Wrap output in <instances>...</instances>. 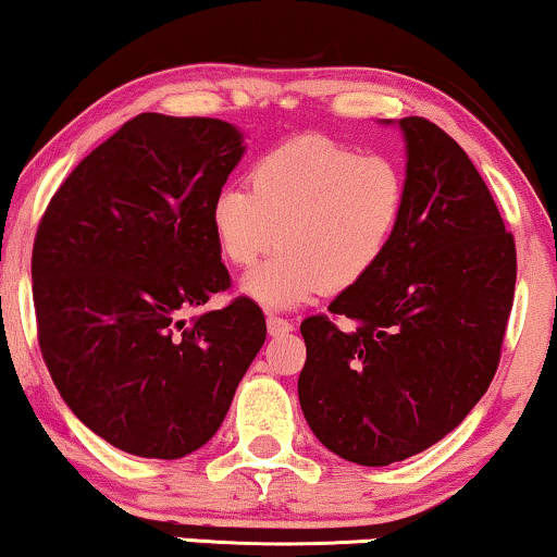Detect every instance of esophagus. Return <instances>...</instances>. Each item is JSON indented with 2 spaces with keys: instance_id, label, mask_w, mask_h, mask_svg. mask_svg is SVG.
Masks as SVG:
<instances>
[{
  "instance_id": "34e87169",
  "label": "esophagus",
  "mask_w": 557,
  "mask_h": 557,
  "mask_svg": "<svg viewBox=\"0 0 557 557\" xmlns=\"http://www.w3.org/2000/svg\"><path fill=\"white\" fill-rule=\"evenodd\" d=\"M267 331H270V336H287L293 331V323L280 319V315H267Z\"/></svg>"
}]
</instances>
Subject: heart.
<instances>
[{"label":"heart","mask_w":557,"mask_h":557,"mask_svg":"<svg viewBox=\"0 0 557 557\" xmlns=\"http://www.w3.org/2000/svg\"><path fill=\"white\" fill-rule=\"evenodd\" d=\"M251 189L223 187L210 206L221 255L255 264L242 293L290 311L321 290L342 293L383 262L406 208V177L388 157H360L329 138H295L251 166Z\"/></svg>","instance_id":"obj_1"}]
</instances>
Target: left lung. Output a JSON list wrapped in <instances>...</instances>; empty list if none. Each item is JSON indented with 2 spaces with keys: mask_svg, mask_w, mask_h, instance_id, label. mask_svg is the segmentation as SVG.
Returning <instances> with one entry per match:
<instances>
[{
  "mask_svg": "<svg viewBox=\"0 0 557 557\" xmlns=\"http://www.w3.org/2000/svg\"><path fill=\"white\" fill-rule=\"evenodd\" d=\"M398 125L406 208L383 262L300 323L302 417L357 466L424 453L468 417L496 375L517 249L468 153L424 117Z\"/></svg>",
  "mask_w": 557,
  "mask_h": 557,
  "instance_id": "8db88e82",
  "label": "left lung"
}]
</instances>
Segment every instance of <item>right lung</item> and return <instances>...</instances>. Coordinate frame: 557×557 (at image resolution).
Returning <instances> with one entry per match:
<instances>
[{"label": "right lung", "mask_w": 557, "mask_h": 557, "mask_svg": "<svg viewBox=\"0 0 557 557\" xmlns=\"http://www.w3.org/2000/svg\"><path fill=\"white\" fill-rule=\"evenodd\" d=\"M244 151L226 121L144 112L69 174L38 226L48 372L74 417L128 455L177 460L206 445L264 344L249 298L180 315L231 285L210 206Z\"/></svg>", "instance_id": "1"}]
</instances>
